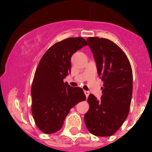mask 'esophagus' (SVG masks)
Masks as SVG:
<instances>
[{"label": "esophagus", "instance_id": "1", "mask_svg": "<svg viewBox=\"0 0 152 152\" xmlns=\"http://www.w3.org/2000/svg\"><path fill=\"white\" fill-rule=\"evenodd\" d=\"M84 94H85V95H86V97L88 98V96H89V94H90V92H89V91H84Z\"/></svg>", "mask_w": 152, "mask_h": 152}]
</instances>
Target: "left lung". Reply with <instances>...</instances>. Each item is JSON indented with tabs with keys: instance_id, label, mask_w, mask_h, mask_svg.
I'll list each match as a JSON object with an SVG mask.
<instances>
[{
	"instance_id": "8db88e82",
	"label": "left lung",
	"mask_w": 152,
	"mask_h": 152,
	"mask_svg": "<svg viewBox=\"0 0 152 152\" xmlns=\"http://www.w3.org/2000/svg\"><path fill=\"white\" fill-rule=\"evenodd\" d=\"M103 87L100 100L90 94L89 110L84 115L88 131L96 136H110L128 116L132 94V71L128 58L107 39H87Z\"/></svg>"
}]
</instances>
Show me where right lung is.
<instances>
[{
	"label": "right lung",
	"mask_w": 152,
	"mask_h": 152,
	"mask_svg": "<svg viewBox=\"0 0 152 152\" xmlns=\"http://www.w3.org/2000/svg\"><path fill=\"white\" fill-rule=\"evenodd\" d=\"M85 45L88 42L82 37L64 39L50 47L39 63L31 88L32 113L44 133L61 129L70 110L86 100L82 88L64 81L71 73L72 55Z\"/></svg>",
	"instance_id": "1"
}]
</instances>
